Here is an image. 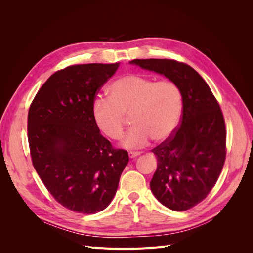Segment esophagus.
<instances>
[{
	"label": "esophagus",
	"mask_w": 253,
	"mask_h": 253,
	"mask_svg": "<svg viewBox=\"0 0 253 253\" xmlns=\"http://www.w3.org/2000/svg\"><path fill=\"white\" fill-rule=\"evenodd\" d=\"M141 154V152H134V151H131L128 153V156L129 158H135L137 156H139Z\"/></svg>",
	"instance_id": "1"
}]
</instances>
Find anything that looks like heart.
Wrapping results in <instances>:
<instances>
[{
	"label": "heart",
	"instance_id": "heart-1",
	"mask_svg": "<svg viewBox=\"0 0 253 253\" xmlns=\"http://www.w3.org/2000/svg\"><path fill=\"white\" fill-rule=\"evenodd\" d=\"M109 99L93 103V117L98 128L111 139L121 138L126 115L133 127L122 145L141 148L153 138L169 139L178 127L182 112V94L172 80H159L140 74H128L114 80L108 87Z\"/></svg>",
	"mask_w": 253,
	"mask_h": 253
}]
</instances>
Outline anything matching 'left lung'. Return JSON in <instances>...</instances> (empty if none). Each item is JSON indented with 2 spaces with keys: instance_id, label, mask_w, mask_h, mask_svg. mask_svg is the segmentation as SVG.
I'll use <instances>...</instances> for the list:
<instances>
[{
  "instance_id": "8db88e82",
  "label": "left lung",
  "mask_w": 253,
  "mask_h": 253,
  "mask_svg": "<svg viewBox=\"0 0 253 253\" xmlns=\"http://www.w3.org/2000/svg\"><path fill=\"white\" fill-rule=\"evenodd\" d=\"M131 63L166 76L181 90L178 128L152 150L157 168L150 187L167 208L188 210L205 200L223 170L226 126L220 106L207 82L188 64L169 59H135Z\"/></svg>"
}]
</instances>
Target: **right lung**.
<instances>
[{"label":"right lung","mask_w":253,"mask_h":253,"mask_svg":"<svg viewBox=\"0 0 253 253\" xmlns=\"http://www.w3.org/2000/svg\"><path fill=\"white\" fill-rule=\"evenodd\" d=\"M119 63L71 65L56 72L28 111L33 165L53 198L83 214L104 210L116 194L127 152L114 149L93 117L98 90Z\"/></svg>","instance_id":"add662e5"}]
</instances>
